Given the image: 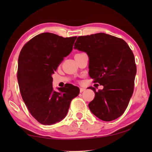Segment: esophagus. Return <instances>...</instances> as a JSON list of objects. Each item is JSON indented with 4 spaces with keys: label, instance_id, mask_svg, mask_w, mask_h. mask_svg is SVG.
<instances>
[{
    "label": "esophagus",
    "instance_id": "1",
    "mask_svg": "<svg viewBox=\"0 0 152 152\" xmlns=\"http://www.w3.org/2000/svg\"><path fill=\"white\" fill-rule=\"evenodd\" d=\"M86 91V88H82V87H80V92H84V91Z\"/></svg>",
    "mask_w": 152,
    "mask_h": 152
}]
</instances>
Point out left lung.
<instances>
[{"label": "left lung", "instance_id": "obj_1", "mask_svg": "<svg viewBox=\"0 0 152 152\" xmlns=\"http://www.w3.org/2000/svg\"><path fill=\"white\" fill-rule=\"evenodd\" d=\"M86 52L89 75L102 90L94 92L88 107L95 116L104 121L123 114L129 102L137 72L133 51L124 40L103 33L78 37L74 48Z\"/></svg>", "mask_w": 152, "mask_h": 152}]
</instances>
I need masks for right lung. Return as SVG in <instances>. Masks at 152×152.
I'll return each instance as SVG.
<instances>
[{
  "label": "right lung",
  "mask_w": 152,
  "mask_h": 152,
  "mask_svg": "<svg viewBox=\"0 0 152 152\" xmlns=\"http://www.w3.org/2000/svg\"><path fill=\"white\" fill-rule=\"evenodd\" d=\"M76 39L43 33L20 51L17 70L20 92L31 115L41 124L51 125L62 120L72 100L79 94L78 87L70 84L54 91L51 76L70 54Z\"/></svg>",
  "instance_id": "right-lung-1"
}]
</instances>
